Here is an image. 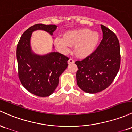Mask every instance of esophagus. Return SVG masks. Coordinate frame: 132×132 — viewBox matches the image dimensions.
<instances>
[{
  "instance_id": "obj_1",
  "label": "esophagus",
  "mask_w": 132,
  "mask_h": 132,
  "mask_svg": "<svg viewBox=\"0 0 132 132\" xmlns=\"http://www.w3.org/2000/svg\"><path fill=\"white\" fill-rule=\"evenodd\" d=\"M75 63V61L73 60V59H69L68 61V64H73Z\"/></svg>"
}]
</instances>
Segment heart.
<instances>
[{"label":"heart","instance_id":"heart-1","mask_svg":"<svg viewBox=\"0 0 132 132\" xmlns=\"http://www.w3.org/2000/svg\"><path fill=\"white\" fill-rule=\"evenodd\" d=\"M100 39V36L98 32L83 28L66 31L63 36L55 38L54 43L57 50L62 54H68L71 46H75L76 56L85 57L95 50Z\"/></svg>","mask_w":132,"mask_h":132}]
</instances>
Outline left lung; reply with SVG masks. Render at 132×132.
<instances>
[{"mask_svg":"<svg viewBox=\"0 0 132 132\" xmlns=\"http://www.w3.org/2000/svg\"><path fill=\"white\" fill-rule=\"evenodd\" d=\"M103 39L95 52L82 61H77L76 82L83 92L96 93L113 81L120 66V44L115 33L101 25Z\"/></svg>","mask_w":132,"mask_h":132,"instance_id":"left-lung-1","label":"left lung"}]
</instances>
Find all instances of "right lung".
I'll list each match as a JSON object with an SVG mask.
<instances>
[{
	"instance_id": "right-lung-1",
	"label": "right lung",
	"mask_w": 132,
	"mask_h": 132,
	"mask_svg": "<svg viewBox=\"0 0 132 132\" xmlns=\"http://www.w3.org/2000/svg\"><path fill=\"white\" fill-rule=\"evenodd\" d=\"M57 27L52 24H35L23 33L17 44L19 78L23 86L37 96H48L54 92L59 76L67 68L69 58L57 52L36 54L31 47L32 34L33 32L41 30L53 36Z\"/></svg>"
}]
</instances>
